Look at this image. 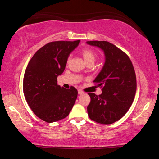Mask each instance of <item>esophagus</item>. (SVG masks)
<instances>
[{
  "mask_svg": "<svg viewBox=\"0 0 159 159\" xmlns=\"http://www.w3.org/2000/svg\"><path fill=\"white\" fill-rule=\"evenodd\" d=\"M78 93H79V95H83V94L84 93V92H83V91L81 90H79V91H78Z\"/></svg>",
  "mask_w": 159,
  "mask_h": 159,
  "instance_id": "1",
  "label": "esophagus"
}]
</instances>
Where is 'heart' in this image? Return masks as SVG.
<instances>
[{
  "mask_svg": "<svg viewBox=\"0 0 159 159\" xmlns=\"http://www.w3.org/2000/svg\"><path fill=\"white\" fill-rule=\"evenodd\" d=\"M80 55L84 59V60L88 64H93L98 57V55L95 50L89 48H83V50H80ZM70 61V56L68 57L66 60V63L69 64Z\"/></svg>",
  "mask_w": 159,
  "mask_h": 159,
  "instance_id": "b5f03b06",
  "label": "heart"
}]
</instances>
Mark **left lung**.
I'll list each match as a JSON object with an SVG mask.
<instances>
[{
  "label": "left lung",
  "instance_id": "1",
  "mask_svg": "<svg viewBox=\"0 0 159 159\" xmlns=\"http://www.w3.org/2000/svg\"><path fill=\"white\" fill-rule=\"evenodd\" d=\"M87 43L100 48L106 57L103 68L93 81L102 88V93H88V114L93 121L111 124L120 120L133 104L137 88L135 71L127 54L114 44L104 41Z\"/></svg>",
  "mask_w": 159,
  "mask_h": 159
}]
</instances>
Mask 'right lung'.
Segmentation results:
<instances>
[{"label":"right lung","instance_id":"obj_1","mask_svg":"<svg viewBox=\"0 0 159 159\" xmlns=\"http://www.w3.org/2000/svg\"><path fill=\"white\" fill-rule=\"evenodd\" d=\"M80 43L50 42L40 48L29 61L23 79V92L29 106L38 117L47 123L63 119L76 100L78 91L57 84L70 52Z\"/></svg>","mask_w":159,"mask_h":159}]
</instances>
